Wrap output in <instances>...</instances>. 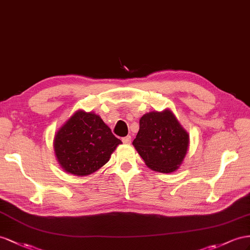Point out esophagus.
I'll use <instances>...</instances> for the list:
<instances>
[{"mask_svg":"<svg viewBox=\"0 0 250 250\" xmlns=\"http://www.w3.org/2000/svg\"><path fill=\"white\" fill-rule=\"evenodd\" d=\"M123 143L125 144V145L131 144V136L127 135V136H125V137H123Z\"/></svg>","mask_w":250,"mask_h":250,"instance_id":"esophagus-1","label":"esophagus"}]
</instances>
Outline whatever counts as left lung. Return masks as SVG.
Masks as SVG:
<instances>
[{
  "instance_id": "8db88e82",
  "label": "left lung",
  "mask_w": 250,
  "mask_h": 250,
  "mask_svg": "<svg viewBox=\"0 0 250 250\" xmlns=\"http://www.w3.org/2000/svg\"><path fill=\"white\" fill-rule=\"evenodd\" d=\"M133 146L150 169L171 173L187 154L189 135L170 110L150 112L140 118Z\"/></svg>"
}]
</instances>
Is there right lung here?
I'll return each mask as SVG.
<instances>
[{"instance_id":"obj_1","label":"right lung","mask_w":250,"mask_h":250,"mask_svg":"<svg viewBox=\"0 0 250 250\" xmlns=\"http://www.w3.org/2000/svg\"><path fill=\"white\" fill-rule=\"evenodd\" d=\"M121 144L99 115L77 111L57 131L54 149L63 170L77 176H86L110 161Z\"/></svg>"}]
</instances>
